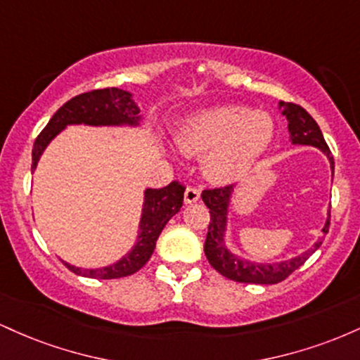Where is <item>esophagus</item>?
Instances as JSON below:
<instances>
[{"mask_svg": "<svg viewBox=\"0 0 360 360\" xmlns=\"http://www.w3.org/2000/svg\"><path fill=\"white\" fill-rule=\"evenodd\" d=\"M200 194L201 191L198 188H193V186H188L184 191V203L186 205H191V203H196L198 200H200Z\"/></svg>", "mask_w": 360, "mask_h": 360, "instance_id": "1", "label": "esophagus"}]
</instances>
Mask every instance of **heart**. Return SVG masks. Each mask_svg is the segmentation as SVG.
Wrapping results in <instances>:
<instances>
[{"label": "heart", "instance_id": "1", "mask_svg": "<svg viewBox=\"0 0 360 360\" xmlns=\"http://www.w3.org/2000/svg\"><path fill=\"white\" fill-rule=\"evenodd\" d=\"M274 122L267 113L220 105L194 113L177 131V146L189 157L205 155L203 171L214 183H232L269 150Z\"/></svg>", "mask_w": 360, "mask_h": 360}]
</instances>
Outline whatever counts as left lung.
Instances as JSON below:
<instances>
[{
    "instance_id": "obj_1",
    "label": "left lung",
    "mask_w": 360,
    "mask_h": 360,
    "mask_svg": "<svg viewBox=\"0 0 360 360\" xmlns=\"http://www.w3.org/2000/svg\"><path fill=\"white\" fill-rule=\"evenodd\" d=\"M279 108H283V115L288 120L289 139L295 146H311L320 148L323 154L330 159L333 167V157L330 154V148L326 146L323 135H321L320 127L307 110L301 108L295 103H279ZM233 194V186H223V188L205 189L201 193L205 205L210 208V225L208 235L205 242V255L208 262L212 264L214 271L220 272L225 278L237 281V283H250V284H278L288 278L291 272H295L300 266L307 262L309 255L315 252L318 247L323 243V235L328 233L330 226V212L326 218L325 226L321 229V235L318 240L313 243L311 249L292 257L289 260L274 264H259L250 262L238 255H235L226 249L225 232H226V214H229L230 198Z\"/></svg>"
}]
</instances>
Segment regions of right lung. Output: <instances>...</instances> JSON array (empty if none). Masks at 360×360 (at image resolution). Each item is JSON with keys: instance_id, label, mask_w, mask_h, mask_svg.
I'll return each instance as SVG.
<instances>
[{"instance_id": "right-lung-1", "label": "right lung", "mask_w": 360, "mask_h": 360, "mask_svg": "<svg viewBox=\"0 0 360 360\" xmlns=\"http://www.w3.org/2000/svg\"><path fill=\"white\" fill-rule=\"evenodd\" d=\"M81 123L91 127H137L140 123V108L131 100V93L118 88L94 89L74 96L53 113L51 122L37 137L32 150V171L37 167L45 147L56 135H59L68 125H81ZM184 189V186L177 181H172L166 188L146 189L137 243L118 262L100 269H81L64 260L62 262L74 274L94 279L125 278L142 269L150 259L157 238L166 223L183 206Z\"/></svg>"}]
</instances>
